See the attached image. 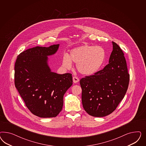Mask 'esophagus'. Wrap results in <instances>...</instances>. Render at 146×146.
Returning <instances> with one entry per match:
<instances>
[{"label":"esophagus","instance_id":"34e87169","mask_svg":"<svg viewBox=\"0 0 146 146\" xmlns=\"http://www.w3.org/2000/svg\"><path fill=\"white\" fill-rule=\"evenodd\" d=\"M73 81L74 84H76L79 81V79L78 78H77L76 76H73Z\"/></svg>","mask_w":146,"mask_h":146}]
</instances>
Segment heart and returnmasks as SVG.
Segmentation results:
<instances>
[{"label":"heart","mask_w":146,"mask_h":146,"mask_svg":"<svg viewBox=\"0 0 146 146\" xmlns=\"http://www.w3.org/2000/svg\"><path fill=\"white\" fill-rule=\"evenodd\" d=\"M106 52L102 46L84 45L71 50L69 55L64 54L62 65L70 69L76 64L77 70L82 75H94L102 67L106 60Z\"/></svg>","instance_id":"b5f03b06"}]
</instances>
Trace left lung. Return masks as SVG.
I'll use <instances>...</instances> for the list:
<instances>
[{
	"label": "left lung",
	"mask_w": 146,
	"mask_h": 146,
	"mask_svg": "<svg viewBox=\"0 0 146 146\" xmlns=\"http://www.w3.org/2000/svg\"><path fill=\"white\" fill-rule=\"evenodd\" d=\"M112 44L109 64L80 81L82 106L93 117H103L114 111L128 88L129 74L124 53L118 44Z\"/></svg>",
	"instance_id": "8db88e82"
}]
</instances>
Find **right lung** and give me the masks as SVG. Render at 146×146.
Listing matches in <instances>:
<instances>
[{
    "label": "right lung",
    "instance_id": "obj_1",
    "mask_svg": "<svg viewBox=\"0 0 146 146\" xmlns=\"http://www.w3.org/2000/svg\"><path fill=\"white\" fill-rule=\"evenodd\" d=\"M59 44L36 46L20 53L15 64V86L32 113L40 118L55 117L62 111L63 97L73 84L70 73L51 71L48 56Z\"/></svg>",
    "mask_w": 146,
    "mask_h": 146
}]
</instances>
